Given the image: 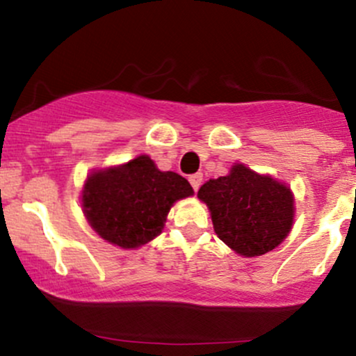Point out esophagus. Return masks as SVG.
<instances>
[{
    "label": "esophagus",
    "instance_id": "obj_1",
    "mask_svg": "<svg viewBox=\"0 0 356 356\" xmlns=\"http://www.w3.org/2000/svg\"><path fill=\"white\" fill-rule=\"evenodd\" d=\"M189 182H191V186L194 187V191L197 192L199 187H201V184H202V174H194V175H191Z\"/></svg>",
    "mask_w": 356,
    "mask_h": 356
}]
</instances>
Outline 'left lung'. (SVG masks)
<instances>
[{"label":"left lung","mask_w":356,"mask_h":356,"mask_svg":"<svg viewBox=\"0 0 356 356\" xmlns=\"http://www.w3.org/2000/svg\"><path fill=\"white\" fill-rule=\"evenodd\" d=\"M209 207L216 234L244 257L280 246L295 220V195L284 182L234 164L229 174L209 179L197 192Z\"/></svg>","instance_id":"8db88e82"}]
</instances>
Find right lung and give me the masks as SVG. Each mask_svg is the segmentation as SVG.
Wrapping results in <instances>:
<instances>
[{"instance_id":"1","label":"right lung","mask_w":356,"mask_h":356,"mask_svg":"<svg viewBox=\"0 0 356 356\" xmlns=\"http://www.w3.org/2000/svg\"><path fill=\"white\" fill-rule=\"evenodd\" d=\"M192 194L182 175L162 172L142 154L122 165L92 170L81 189V209L102 239L136 249L157 238L174 202Z\"/></svg>"}]
</instances>
